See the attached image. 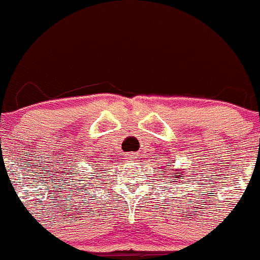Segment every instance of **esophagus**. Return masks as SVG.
<instances>
[{
  "label": "esophagus",
  "mask_w": 260,
  "mask_h": 260,
  "mask_svg": "<svg viewBox=\"0 0 260 260\" xmlns=\"http://www.w3.org/2000/svg\"><path fill=\"white\" fill-rule=\"evenodd\" d=\"M126 158H127V160H135V158H137V155H135V153H130V155H126Z\"/></svg>",
  "instance_id": "obj_1"
}]
</instances>
